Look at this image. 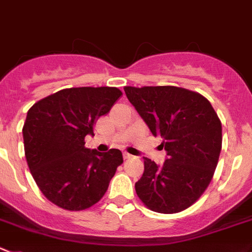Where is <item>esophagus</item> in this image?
I'll use <instances>...</instances> for the list:
<instances>
[{
	"mask_svg": "<svg viewBox=\"0 0 252 252\" xmlns=\"http://www.w3.org/2000/svg\"><path fill=\"white\" fill-rule=\"evenodd\" d=\"M133 158V155H130L129 153H124V159H130Z\"/></svg>",
	"mask_w": 252,
	"mask_h": 252,
	"instance_id": "obj_1",
	"label": "esophagus"
}]
</instances>
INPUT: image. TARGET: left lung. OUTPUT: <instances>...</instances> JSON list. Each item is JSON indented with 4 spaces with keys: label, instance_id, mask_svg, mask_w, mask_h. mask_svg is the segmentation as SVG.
I'll use <instances>...</instances> for the list:
<instances>
[{
    "label": "left lung",
    "instance_id": "8db88e82",
    "mask_svg": "<svg viewBox=\"0 0 252 252\" xmlns=\"http://www.w3.org/2000/svg\"><path fill=\"white\" fill-rule=\"evenodd\" d=\"M124 92L166 152L163 165L144 158L137 195L157 213L185 210L210 184L221 152V122L210 102L189 89L126 87Z\"/></svg>",
    "mask_w": 252,
    "mask_h": 252
}]
</instances>
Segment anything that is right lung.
<instances>
[{"label": "right lung", "instance_id": "right-lung-1", "mask_svg": "<svg viewBox=\"0 0 252 252\" xmlns=\"http://www.w3.org/2000/svg\"><path fill=\"white\" fill-rule=\"evenodd\" d=\"M121 95L115 87L67 88L27 112L22 133L28 168L42 194L60 208L79 211L98 203L123 163L121 150L84 147L97 119Z\"/></svg>", "mask_w": 252, "mask_h": 252}]
</instances>
